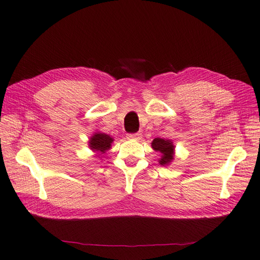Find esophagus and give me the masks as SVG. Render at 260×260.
<instances>
[{"instance_id":"esophagus-1","label":"esophagus","mask_w":260,"mask_h":260,"mask_svg":"<svg viewBox=\"0 0 260 260\" xmlns=\"http://www.w3.org/2000/svg\"><path fill=\"white\" fill-rule=\"evenodd\" d=\"M128 137L132 138V140L138 141V140H141V138H142V134H141V133H134V134H128Z\"/></svg>"}]
</instances>
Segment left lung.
I'll return each mask as SVG.
<instances>
[{
	"mask_svg": "<svg viewBox=\"0 0 260 260\" xmlns=\"http://www.w3.org/2000/svg\"><path fill=\"white\" fill-rule=\"evenodd\" d=\"M152 148L160 153V158L158 159L159 165L168 166L172 164L175 155V145L173 141L157 137L152 142Z\"/></svg>",
	"mask_w": 260,
	"mask_h": 260,
	"instance_id": "8db88e82",
	"label": "left lung"
}]
</instances>
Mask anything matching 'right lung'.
<instances>
[{"label":"right lung","instance_id":"1","mask_svg":"<svg viewBox=\"0 0 260 260\" xmlns=\"http://www.w3.org/2000/svg\"><path fill=\"white\" fill-rule=\"evenodd\" d=\"M114 142V138L110 135L105 134L102 132H96L89 137L88 141V147L90 150L95 153L104 154L108 149L112 148V143Z\"/></svg>","mask_w":260,"mask_h":260}]
</instances>
